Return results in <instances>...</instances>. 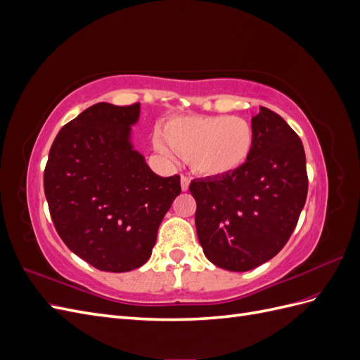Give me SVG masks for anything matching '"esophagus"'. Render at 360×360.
Listing matches in <instances>:
<instances>
[{
    "label": "esophagus",
    "instance_id": "34e87169",
    "mask_svg": "<svg viewBox=\"0 0 360 360\" xmlns=\"http://www.w3.org/2000/svg\"><path fill=\"white\" fill-rule=\"evenodd\" d=\"M189 183H191V180L186 176H181L180 177V184H181V191L183 192H186L189 189Z\"/></svg>",
    "mask_w": 360,
    "mask_h": 360
}]
</instances>
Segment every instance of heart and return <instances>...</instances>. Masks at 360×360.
I'll return each instance as SVG.
<instances>
[{
    "label": "heart",
    "instance_id": "obj_1",
    "mask_svg": "<svg viewBox=\"0 0 360 360\" xmlns=\"http://www.w3.org/2000/svg\"><path fill=\"white\" fill-rule=\"evenodd\" d=\"M162 139L174 153L188 158L192 171L205 179H222L240 171L255 150L254 126L230 115L172 117L163 124ZM165 145L156 141L160 153L172 159Z\"/></svg>",
    "mask_w": 360,
    "mask_h": 360
}]
</instances>
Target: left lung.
I'll return each instance as SVG.
<instances>
[{
  "mask_svg": "<svg viewBox=\"0 0 360 360\" xmlns=\"http://www.w3.org/2000/svg\"><path fill=\"white\" fill-rule=\"evenodd\" d=\"M255 150L222 179H197L195 226L204 255L217 267L248 271L285 246L307 201V158L297 134L269 108L252 117Z\"/></svg>",
  "mask_w": 360,
  "mask_h": 360,
  "instance_id": "obj_1",
  "label": "left lung"
}]
</instances>
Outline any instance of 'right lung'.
Here are the masks:
<instances>
[{
  "label": "right lung",
  "mask_w": 360,
  "mask_h": 360,
  "mask_svg": "<svg viewBox=\"0 0 360 360\" xmlns=\"http://www.w3.org/2000/svg\"><path fill=\"white\" fill-rule=\"evenodd\" d=\"M139 103H96L58 132L43 186L66 246L103 271L122 274L151 255L159 225L180 195V176L160 177L130 143Z\"/></svg>",
  "instance_id": "right-lung-1"
}]
</instances>
